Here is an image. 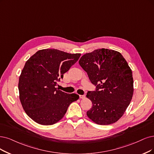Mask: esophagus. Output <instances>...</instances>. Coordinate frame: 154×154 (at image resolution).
<instances>
[{"label":"esophagus","mask_w":154,"mask_h":154,"mask_svg":"<svg viewBox=\"0 0 154 154\" xmlns=\"http://www.w3.org/2000/svg\"><path fill=\"white\" fill-rule=\"evenodd\" d=\"M85 97H86L85 95H79V98H80V99H84L85 98Z\"/></svg>","instance_id":"obj_1"}]
</instances>
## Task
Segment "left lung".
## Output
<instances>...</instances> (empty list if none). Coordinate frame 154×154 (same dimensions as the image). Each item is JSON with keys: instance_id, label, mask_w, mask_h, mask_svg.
Instances as JSON below:
<instances>
[{"instance_id": "obj_1", "label": "left lung", "mask_w": 154, "mask_h": 154, "mask_svg": "<svg viewBox=\"0 0 154 154\" xmlns=\"http://www.w3.org/2000/svg\"><path fill=\"white\" fill-rule=\"evenodd\" d=\"M94 85L95 91L86 97L92 102L88 117L97 124L116 122L124 115L134 92L132 71L118 51L96 49L84 54L79 61Z\"/></svg>"}]
</instances>
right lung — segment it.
<instances>
[{"label":"right lung","instance_id":"right-lung-1","mask_svg":"<svg viewBox=\"0 0 154 154\" xmlns=\"http://www.w3.org/2000/svg\"><path fill=\"white\" fill-rule=\"evenodd\" d=\"M81 55L45 49L26 61L19 78V96L25 112L33 121L44 126L58 122L70 103L79 98L78 94H67L55 86Z\"/></svg>","mask_w":154,"mask_h":154}]
</instances>
